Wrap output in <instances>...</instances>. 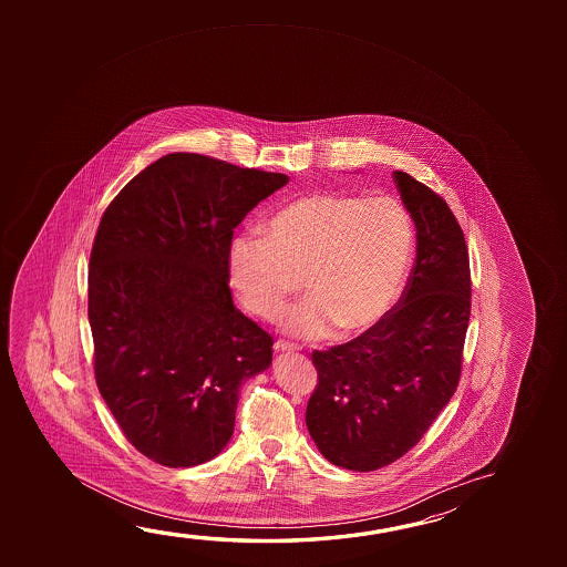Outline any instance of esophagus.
Masks as SVG:
<instances>
[{
	"label": "esophagus",
	"mask_w": 567,
	"mask_h": 567,
	"mask_svg": "<svg viewBox=\"0 0 567 567\" xmlns=\"http://www.w3.org/2000/svg\"><path fill=\"white\" fill-rule=\"evenodd\" d=\"M297 350L298 348L295 343L285 342V340H277V342H275V352L290 353L297 352Z\"/></svg>",
	"instance_id": "esophagus-1"
}]
</instances>
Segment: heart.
Here are the masks:
<instances>
[{
  "label": "heart",
  "mask_w": 567,
  "mask_h": 567,
  "mask_svg": "<svg viewBox=\"0 0 567 567\" xmlns=\"http://www.w3.org/2000/svg\"><path fill=\"white\" fill-rule=\"evenodd\" d=\"M413 221L400 199L346 192L298 197L270 217L267 237L237 235L229 282L245 310L272 320L307 280L310 297L282 324L302 338L368 334L398 305L411 257Z\"/></svg>",
  "instance_id": "b5f03b06"
}]
</instances>
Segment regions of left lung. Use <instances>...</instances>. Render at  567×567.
Wrapping results in <instances>:
<instances>
[{"label":"left lung","mask_w":567,"mask_h":567,"mask_svg":"<svg viewBox=\"0 0 567 567\" xmlns=\"http://www.w3.org/2000/svg\"><path fill=\"white\" fill-rule=\"evenodd\" d=\"M393 179L417 229L408 287L368 334L312 352L308 433L330 463L360 473L405 455L451 401L471 318L468 249L455 215L415 177Z\"/></svg>","instance_id":"left-lung-1"}]
</instances>
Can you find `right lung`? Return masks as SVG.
Returning <instances> with one entry per match:
<instances>
[{
  "instance_id": "obj_1",
  "label": "right lung",
  "mask_w": 567,
  "mask_h": 567,
  "mask_svg": "<svg viewBox=\"0 0 567 567\" xmlns=\"http://www.w3.org/2000/svg\"><path fill=\"white\" fill-rule=\"evenodd\" d=\"M288 176L176 152L122 187L94 237V378L122 433L169 468L207 463L272 338L235 308L233 229Z\"/></svg>"
}]
</instances>
